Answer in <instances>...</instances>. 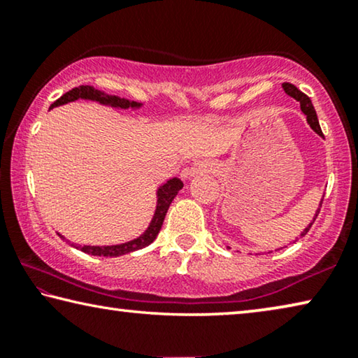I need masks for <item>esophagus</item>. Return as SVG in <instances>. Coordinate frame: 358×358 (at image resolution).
I'll return each mask as SVG.
<instances>
[{
    "instance_id": "esophagus-1",
    "label": "esophagus",
    "mask_w": 358,
    "mask_h": 358,
    "mask_svg": "<svg viewBox=\"0 0 358 358\" xmlns=\"http://www.w3.org/2000/svg\"><path fill=\"white\" fill-rule=\"evenodd\" d=\"M215 172V165L209 164V162H196L191 165L188 169L181 170V177L185 180H191L194 175H201V173H212Z\"/></svg>"
}]
</instances>
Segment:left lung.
Masks as SVG:
<instances>
[{"mask_svg":"<svg viewBox=\"0 0 358 358\" xmlns=\"http://www.w3.org/2000/svg\"><path fill=\"white\" fill-rule=\"evenodd\" d=\"M282 90H285V93L287 94V96H291V98H294L296 101H299V103H301V109H302V112L303 114L307 115V122H308V125H310V128L313 131L317 133V135H320L322 138H324L323 136V133H322V128H320V124H318V117H317V112H315V108H313V104H312V101H310V98H308L307 94H303L301 90H297L294 85H291V83H282ZM324 196V194H323ZM322 204H323V197H322V201H320V204H318V209H317V212H315V215H313V220L308 223V225L303 228V231L301 233V238L302 236H306L307 234V231L310 230V227L313 225V222H315V218L318 217V213H320V209H322ZM299 238H296V241H297ZM296 241H292V243H296ZM280 249H282V248H280Z\"/></svg>","mask_w":358,"mask_h":358,"instance_id":"8db88e82","label":"left lung"}]
</instances>
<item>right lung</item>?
Returning <instances> with one entry per match:
<instances>
[{"mask_svg": "<svg viewBox=\"0 0 358 358\" xmlns=\"http://www.w3.org/2000/svg\"><path fill=\"white\" fill-rule=\"evenodd\" d=\"M78 99L94 101V103H99V104L108 106V108H114V109H133V110H136V109L143 108V104L136 103V101L119 98V96L108 94V93L101 92V90H96L93 87H90V85H83V87L73 88V90H71V92H67L66 94H62L59 99L55 101V103L51 104L50 110L57 108V106L73 103V101H78ZM181 188H183V183H181V180L177 178V177L170 178V180L165 181V183L159 186L157 191H156V197H157L156 210H154V215L151 218V222H149L146 230L143 231L138 238L131 239V241L120 243V244H110V246H90V244H83V246H82V244H76L72 241H67V239L59 233H57V234H59L62 239H66V241L71 244L72 248L82 250V252H85V254L98 255V257H119V255L135 252V250H140L143 248L149 246V244H151L154 239L157 238V234L162 228L165 213H167L170 204H172V201L175 199V196L178 194V191Z\"/></svg>", "mask_w": 358, "mask_h": 358, "instance_id": "1", "label": "right lung"}]
</instances>
